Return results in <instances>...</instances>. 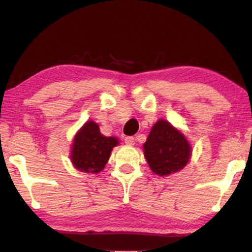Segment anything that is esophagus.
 <instances>
[{
  "label": "esophagus",
  "instance_id": "34e87169",
  "mask_svg": "<svg viewBox=\"0 0 252 252\" xmlns=\"http://www.w3.org/2000/svg\"><path fill=\"white\" fill-rule=\"evenodd\" d=\"M134 141H135V139L133 138V136H126V138L125 139V142H126V144H127V146H133Z\"/></svg>",
  "mask_w": 252,
  "mask_h": 252
}]
</instances>
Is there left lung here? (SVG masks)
I'll return each instance as SVG.
<instances>
[{"mask_svg": "<svg viewBox=\"0 0 252 252\" xmlns=\"http://www.w3.org/2000/svg\"><path fill=\"white\" fill-rule=\"evenodd\" d=\"M191 149L186 136L165 120H159L152 126L143 144L149 167L162 177L185 168L191 158Z\"/></svg>", "mask_w": 252, "mask_h": 252, "instance_id": "obj_1", "label": "left lung"}]
</instances>
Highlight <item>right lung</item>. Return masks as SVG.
Masks as SVG:
<instances>
[{
  "label": "right lung",
  "instance_id": "right-lung-1",
  "mask_svg": "<svg viewBox=\"0 0 252 252\" xmlns=\"http://www.w3.org/2000/svg\"><path fill=\"white\" fill-rule=\"evenodd\" d=\"M119 140L101 134L99 125L85 122L75 134L71 149V160L74 167L87 173H97L104 169L112 149Z\"/></svg>",
  "mask_w": 252,
  "mask_h": 252
}]
</instances>
